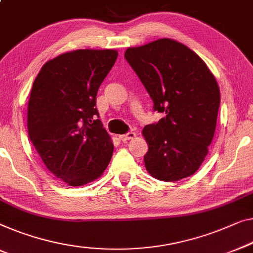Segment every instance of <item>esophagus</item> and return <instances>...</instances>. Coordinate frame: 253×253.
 Returning a JSON list of instances; mask_svg holds the SVG:
<instances>
[{
    "mask_svg": "<svg viewBox=\"0 0 253 253\" xmlns=\"http://www.w3.org/2000/svg\"><path fill=\"white\" fill-rule=\"evenodd\" d=\"M134 137H135V133L131 131V132H127L126 134H121L120 139L122 141H127V140H130V139H133Z\"/></svg>",
    "mask_w": 253,
    "mask_h": 253,
    "instance_id": "obj_1",
    "label": "esophagus"
}]
</instances>
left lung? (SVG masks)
Returning <instances> with one entry per match:
<instances>
[{
	"label": "left lung",
	"instance_id": "8db88e82",
	"mask_svg": "<svg viewBox=\"0 0 253 253\" xmlns=\"http://www.w3.org/2000/svg\"><path fill=\"white\" fill-rule=\"evenodd\" d=\"M127 63L147 90L154 111L166 114L148 124L146 170L162 181H177L199 170L213 139L220 91L206 63L181 43L161 39L127 47Z\"/></svg>",
	"mask_w": 253,
	"mask_h": 253
}]
</instances>
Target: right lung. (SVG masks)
<instances>
[{
	"label": "right lung",
	"mask_w": 253,
	"mask_h": 253,
	"mask_svg": "<svg viewBox=\"0 0 253 253\" xmlns=\"http://www.w3.org/2000/svg\"><path fill=\"white\" fill-rule=\"evenodd\" d=\"M116 50H75L43 65L33 83L27 127L43 163L69 186L96 180L114 146L99 118L96 97L114 66Z\"/></svg>",
	"instance_id": "obj_1"
}]
</instances>
